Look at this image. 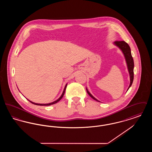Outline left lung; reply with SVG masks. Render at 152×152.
<instances>
[{
  "instance_id": "8db88e82",
  "label": "left lung",
  "mask_w": 152,
  "mask_h": 152,
  "mask_svg": "<svg viewBox=\"0 0 152 152\" xmlns=\"http://www.w3.org/2000/svg\"><path fill=\"white\" fill-rule=\"evenodd\" d=\"M114 44L122 51L124 53V55L125 58L127 66H128V71H129V76H130V85L128 89V90L133 83V78H134V72H133L134 61H133V57L131 54L130 47L128 44V43H126L124 41H116L114 42ZM86 89H87L88 94H89L93 99H94V100H96V101H99V100H97L96 99H95L94 97L89 93V92L88 91L87 88H86Z\"/></svg>"
}]
</instances>
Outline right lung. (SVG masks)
<instances>
[{"mask_svg": "<svg viewBox=\"0 0 152 152\" xmlns=\"http://www.w3.org/2000/svg\"><path fill=\"white\" fill-rule=\"evenodd\" d=\"M66 86H67V84L65 85V87H64V91H63V94H61V96L59 97V99H58L57 100L53 101V102H51V103H49V104H37V103H35V102H32V101H29V100H28L29 102H31V103H32L33 104H35V105H41V106H48V105H52V104H56V103H57V102H58V101H60V100L62 99V97H63V96H64V93H65V89H66Z\"/></svg>", "mask_w": 152, "mask_h": 152, "instance_id": "1", "label": "right lung"}]
</instances>
